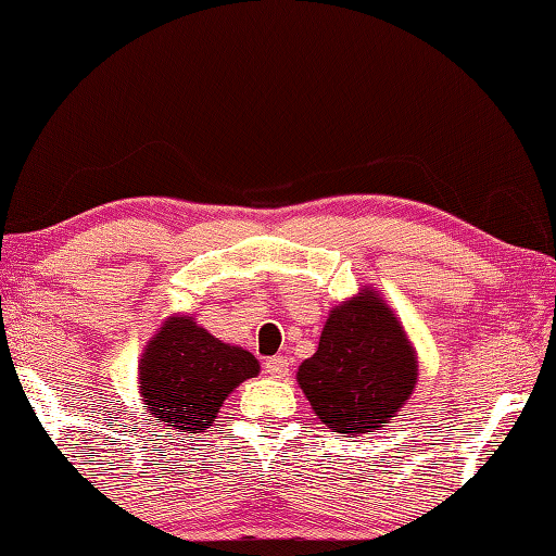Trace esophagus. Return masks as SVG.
Wrapping results in <instances>:
<instances>
[{
	"label": "esophagus",
	"mask_w": 556,
	"mask_h": 556,
	"mask_svg": "<svg viewBox=\"0 0 556 556\" xmlns=\"http://www.w3.org/2000/svg\"><path fill=\"white\" fill-rule=\"evenodd\" d=\"M265 371L271 378H287L289 376V362L287 356H271L265 362Z\"/></svg>",
	"instance_id": "obj_1"
}]
</instances>
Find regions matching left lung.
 I'll return each instance as SVG.
<instances>
[{
    "instance_id": "obj_1",
    "label": "left lung",
    "mask_w": 556,
    "mask_h": 556,
    "mask_svg": "<svg viewBox=\"0 0 556 556\" xmlns=\"http://www.w3.org/2000/svg\"><path fill=\"white\" fill-rule=\"evenodd\" d=\"M299 386L325 427L346 437L386 427L417 383V356L395 313L374 291L337 306Z\"/></svg>"
}]
</instances>
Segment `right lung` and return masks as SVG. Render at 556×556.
Wrapping results in <instances>:
<instances>
[{
    "label": "right lung",
    "mask_w": 556,
    "mask_h": 556,
    "mask_svg": "<svg viewBox=\"0 0 556 556\" xmlns=\"http://www.w3.org/2000/svg\"><path fill=\"white\" fill-rule=\"evenodd\" d=\"M257 371L253 354L216 340L188 315H176L147 344L139 390L163 427L202 433L212 427L228 393Z\"/></svg>",
    "instance_id": "obj_1"
}]
</instances>
